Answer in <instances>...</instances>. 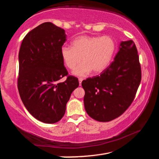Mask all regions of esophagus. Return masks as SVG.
<instances>
[{
	"mask_svg": "<svg viewBox=\"0 0 159 159\" xmlns=\"http://www.w3.org/2000/svg\"><path fill=\"white\" fill-rule=\"evenodd\" d=\"M83 79H82V78H79V84L80 85H81V83H82V81H83Z\"/></svg>",
	"mask_w": 159,
	"mask_h": 159,
	"instance_id": "esophagus-1",
	"label": "esophagus"
}]
</instances>
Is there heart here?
Wrapping results in <instances>:
<instances>
[{
	"label": "heart",
	"mask_w": 159,
	"mask_h": 159,
	"mask_svg": "<svg viewBox=\"0 0 159 159\" xmlns=\"http://www.w3.org/2000/svg\"><path fill=\"white\" fill-rule=\"evenodd\" d=\"M116 50V43L110 36H78L71 41V47L62 46L60 55L67 68L73 70L80 61L83 62L73 74L85 76L93 71L101 73L111 62Z\"/></svg>",
	"instance_id": "b5f03b06"
}]
</instances>
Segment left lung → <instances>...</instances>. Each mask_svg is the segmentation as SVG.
Instances as JSON below:
<instances>
[{"label":"left lung","mask_w":159,"mask_h":159,"mask_svg":"<svg viewBox=\"0 0 159 159\" xmlns=\"http://www.w3.org/2000/svg\"><path fill=\"white\" fill-rule=\"evenodd\" d=\"M141 79L135 44L132 40L122 41L111 64L99 76L82 81L87 114L100 122L120 116L133 102Z\"/></svg>","instance_id":"obj_1"}]
</instances>
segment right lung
Instances as JSON below:
<instances>
[{"label":"right lung","mask_w":159,"mask_h":159,"mask_svg":"<svg viewBox=\"0 0 159 159\" xmlns=\"http://www.w3.org/2000/svg\"><path fill=\"white\" fill-rule=\"evenodd\" d=\"M66 41L63 29L43 23L24 38L19 52V93L28 111L45 123L64 116L72 92L79 87L76 77L68 76L60 55ZM64 76L67 80H58Z\"/></svg>","instance_id":"right-lung-1"}]
</instances>
